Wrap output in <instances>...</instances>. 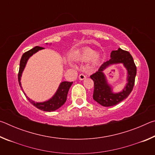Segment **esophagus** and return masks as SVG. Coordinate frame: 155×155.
<instances>
[{
    "instance_id": "esophagus-1",
    "label": "esophagus",
    "mask_w": 155,
    "mask_h": 155,
    "mask_svg": "<svg viewBox=\"0 0 155 155\" xmlns=\"http://www.w3.org/2000/svg\"><path fill=\"white\" fill-rule=\"evenodd\" d=\"M85 78H86V76L83 74H79V76H78V78H79L80 80H84Z\"/></svg>"
}]
</instances>
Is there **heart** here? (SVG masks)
I'll return each instance as SVG.
<instances>
[{"instance_id":"1","label":"heart","mask_w":155,"mask_h":155,"mask_svg":"<svg viewBox=\"0 0 155 155\" xmlns=\"http://www.w3.org/2000/svg\"><path fill=\"white\" fill-rule=\"evenodd\" d=\"M75 61L80 62H87L91 60L92 65H96L101 61V55L94 50L85 48L74 57Z\"/></svg>"}]
</instances>
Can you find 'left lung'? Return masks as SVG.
Here are the masks:
<instances>
[{
	"label": "left lung",
	"instance_id": "obj_1",
	"mask_svg": "<svg viewBox=\"0 0 155 155\" xmlns=\"http://www.w3.org/2000/svg\"><path fill=\"white\" fill-rule=\"evenodd\" d=\"M117 63H122L127 69V83L122 92L114 93L112 92L111 86L107 83L104 71L110 65ZM136 73L137 68L129 52L121 48L113 51L111 59L103 63L98 71L90 76L94 83V100L103 107L114 106L124 101L133 90Z\"/></svg>",
	"mask_w": 155,
	"mask_h": 155
}]
</instances>
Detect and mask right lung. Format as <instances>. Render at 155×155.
I'll list each match as a JSON object with an SVG mask.
<instances>
[{
  "label": "right lung",
  "mask_w": 155,
  "mask_h": 155,
  "mask_svg": "<svg viewBox=\"0 0 155 155\" xmlns=\"http://www.w3.org/2000/svg\"><path fill=\"white\" fill-rule=\"evenodd\" d=\"M44 48H42V47H40V46L34 47L33 48L25 52V53L22 54V58L20 59L19 72H18V82H19V85L25 96L26 94L22 90V86H21V82H20L22 72L25 69L26 64H27V61L28 59H29V57L32 56L33 54H35V52ZM72 83L73 82L63 81V82L60 83L59 87L57 89L56 93L54 94V95L52 96L51 98H50L48 101L42 102V103H35V102H34L33 101H32V100H31L29 98H28V96H26V97L27 98L28 101H29L33 106H35L38 109L42 110V111H48V112L54 111H55V110L60 108V107H61L63 104L65 103V101H66V99H67L68 91H69L70 87H71Z\"/></svg>",
  "instance_id": "obj_1"
}]
</instances>
